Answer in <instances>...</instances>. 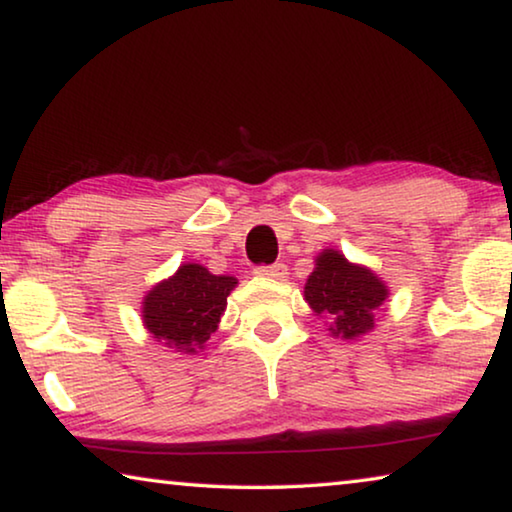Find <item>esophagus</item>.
<instances>
[{"label": "esophagus", "instance_id": "esophagus-1", "mask_svg": "<svg viewBox=\"0 0 512 512\" xmlns=\"http://www.w3.org/2000/svg\"><path fill=\"white\" fill-rule=\"evenodd\" d=\"M258 277H265V279H284L288 270L284 263H274V265H268V268H258L256 270Z\"/></svg>", "mask_w": 512, "mask_h": 512}]
</instances>
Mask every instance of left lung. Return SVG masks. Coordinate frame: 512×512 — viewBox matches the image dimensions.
I'll use <instances>...</instances> for the list:
<instances>
[{
    "label": "left lung",
    "mask_w": 512,
    "mask_h": 512,
    "mask_svg": "<svg viewBox=\"0 0 512 512\" xmlns=\"http://www.w3.org/2000/svg\"><path fill=\"white\" fill-rule=\"evenodd\" d=\"M390 288L372 268L351 263L339 249H323L307 277L305 302L323 318L330 335L344 342L374 330Z\"/></svg>",
    "instance_id": "left-lung-1"
}]
</instances>
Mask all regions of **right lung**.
<instances>
[{
	"label": "right lung",
	"mask_w": 512,
	"mask_h": 512,
	"mask_svg": "<svg viewBox=\"0 0 512 512\" xmlns=\"http://www.w3.org/2000/svg\"><path fill=\"white\" fill-rule=\"evenodd\" d=\"M238 286L231 274H212L201 263H182L140 302L145 330L175 353L203 351L224 316L228 295Z\"/></svg>",
	"instance_id": "add662e5"
}]
</instances>
